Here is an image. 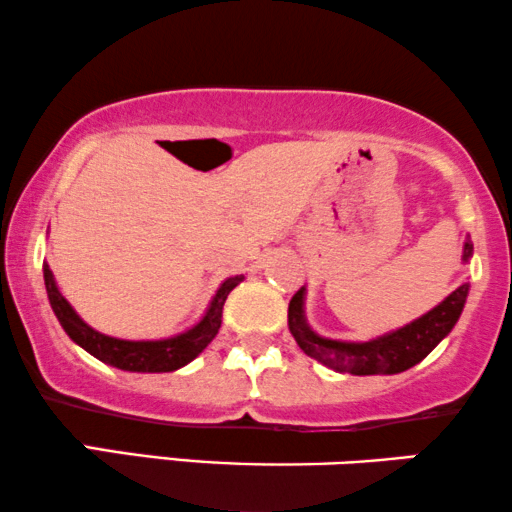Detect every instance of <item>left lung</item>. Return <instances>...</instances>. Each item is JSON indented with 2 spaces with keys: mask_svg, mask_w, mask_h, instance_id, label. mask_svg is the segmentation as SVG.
Wrapping results in <instances>:
<instances>
[{
  "mask_svg": "<svg viewBox=\"0 0 512 512\" xmlns=\"http://www.w3.org/2000/svg\"><path fill=\"white\" fill-rule=\"evenodd\" d=\"M473 256L470 237L463 244V261ZM470 284L463 282L459 289L451 291L440 305L418 320L404 324V327L390 331L371 341H334L315 334L305 322V287H301L289 301V331L296 338L298 348L313 360L322 362L324 367L353 376H374V374H400L407 371L433 353V348L459 322L466 305Z\"/></svg>",
  "mask_w": 512,
  "mask_h": 512,
  "instance_id": "1",
  "label": "left lung"
}]
</instances>
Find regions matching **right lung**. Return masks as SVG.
Here are the masks:
<instances>
[{"mask_svg": "<svg viewBox=\"0 0 512 512\" xmlns=\"http://www.w3.org/2000/svg\"><path fill=\"white\" fill-rule=\"evenodd\" d=\"M242 280L244 275L228 277V280L218 287L216 296L211 298L202 320H199L192 329L183 331V334L162 338V341H124V338L105 336L101 331L91 329L89 324L75 313V308L65 301V296L56 287V280H53L51 268L44 263L46 294H49V303L53 313L58 317V322H61V327L65 329V334H68L77 345H82L86 353L94 355L96 360L124 371H141V374L176 371L195 360V357L216 338L218 329H221L225 298H228L230 291Z\"/></svg>", "mask_w": 512, "mask_h": 512, "instance_id": "1", "label": "right lung"}]
</instances>
